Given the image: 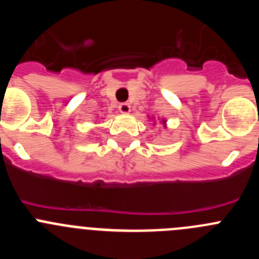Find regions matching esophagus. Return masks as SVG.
Here are the masks:
<instances>
[{
	"mask_svg": "<svg viewBox=\"0 0 259 259\" xmlns=\"http://www.w3.org/2000/svg\"><path fill=\"white\" fill-rule=\"evenodd\" d=\"M118 110H119L122 114H128L130 111H131V105H130L128 103H122L119 104V106H118Z\"/></svg>",
	"mask_w": 259,
	"mask_h": 259,
	"instance_id": "1",
	"label": "esophagus"
}]
</instances>
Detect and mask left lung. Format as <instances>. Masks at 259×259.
Instances as JSON below:
<instances>
[{"label":"left lung","instance_id":"left-lung-1","mask_svg":"<svg viewBox=\"0 0 259 259\" xmlns=\"http://www.w3.org/2000/svg\"><path fill=\"white\" fill-rule=\"evenodd\" d=\"M163 123H164V122H163Z\"/></svg>","mask_w":259,"mask_h":259}]
</instances>
